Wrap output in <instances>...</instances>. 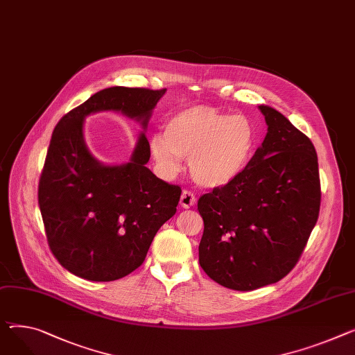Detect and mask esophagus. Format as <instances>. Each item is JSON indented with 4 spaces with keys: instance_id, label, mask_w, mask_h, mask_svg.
Wrapping results in <instances>:
<instances>
[{
    "instance_id": "obj_1",
    "label": "esophagus",
    "mask_w": 355,
    "mask_h": 355,
    "mask_svg": "<svg viewBox=\"0 0 355 355\" xmlns=\"http://www.w3.org/2000/svg\"><path fill=\"white\" fill-rule=\"evenodd\" d=\"M194 204H196V197H194V194L190 193V191H182L181 198H180V205H181L182 208H190V207H193Z\"/></svg>"
}]
</instances>
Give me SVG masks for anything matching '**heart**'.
<instances>
[{
	"instance_id": "b5f03b06",
	"label": "heart",
	"mask_w": 355,
	"mask_h": 355,
	"mask_svg": "<svg viewBox=\"0 0 355 355\" xmlns=\"http://www.w3.org/2000/svg\"><path fill=\"white\" fill-rule=\"evenodd\" d=\"M255 143V130L247 118L198 104L177 111L164 134L151 137L150 150L165 175L177 174L184 157L196 182L221 188L243 175Z\"/></svg>"
}]
</instances>
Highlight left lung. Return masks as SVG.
<instances>
[{"instance_id": "8db88e82", "label": "left lung", "mask_w": 355, "mask_h": 355, "mask_svg": "<svg viewBox=\"0 0 355 355\" xmlns=\"http://www.w3.org/2000/svg\"><path fill=\"white\" fill-rule=\"evenodd\" d=\"M268 125L247 170L198 200L200 266L220 286L252 291L284 278L318 220L321 188L311 139L259 105Z\"/></svg>"}]
</instances>
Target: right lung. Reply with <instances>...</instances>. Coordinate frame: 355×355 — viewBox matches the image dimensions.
<instances>
[{"instance_id": "right-lung-1", "label": "right lung", "mask_w": 355, "mask_h": 355, "mask_svg": "<svg viewBox=\"0 0 355 355\" xmlns=\"http://www.w3.org/2000/svg\"><path fill=\"white\" fill-rule=\"evenodd\" d=\"M167 89L110 87L65 114L57 124L38 184L46 241L58 263L89 281L120 279L144 263L161 225L177 211L181 188L155 177L146 164L150 143L141 132L128 162L107 165L84 141L89 114L116 111L147 128Z\"/></svg>"}]
</instances>
